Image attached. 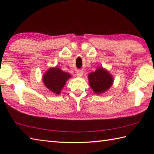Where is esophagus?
I'll return each instance as SVG.
<instances>
[{
	"label": "esophagus",
	"instance_id": "esophagus-1",
	"mask_svg": "<svg viewBox=\"0 0 154 154\" xmlns=\"http://www.w3.org/2000/svg\"><path fill=\"white\" fill-rule=\"evenodd\" d=\"M76 73H77V75L78 77H82V75H83V71H82V70H80V69H79V70H77V72H76Z\"/></svg>",
	"mask_w": 154,
	"mask_h": 154
}]
</instances>
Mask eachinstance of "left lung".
I'll list each match as a JSON object with an SVG mask.
<instances>
[{
	"label": "left lung",
	"instance_id": "1",
	"mask_svg": "<svg viewBox=\"0 0 154 154\" xmlns=\"http://www.w3.org/2000/svg\"><path fill=\"white\" fill-rule=\"evenodd\" d=\"M88 77L91 87L97 94L105 92L111 87L113 82L112 76L103 67L99 68L94 72L91 73Z\"/></svg>",
	"mask_w": 154,
	"mask_h": 154
}]
</instances>
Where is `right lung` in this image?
I'll return each mask as SVG.
<instances>
[{
    "label": "right lung",
    "mask_w": 154,
    "mask_h": 154,
    "mask_svg": "<svg viewBox=\"0 0 154 154\" xmlns=\"http://www.w3.org/2000/svg\"><path fill=\"white\" fill-rule=\"evenodd\" d=\"M71 75L57 67L50 68L43 77L44 85L55 94H60L65 83Z\"/></svg>",
    "instance_id": "right-lung-1"
}]
</instances>
